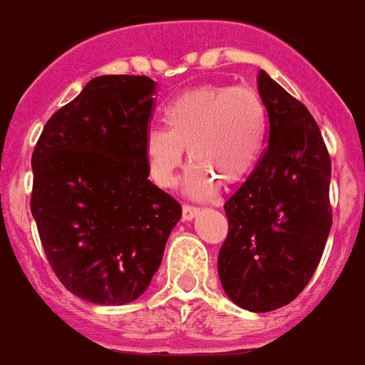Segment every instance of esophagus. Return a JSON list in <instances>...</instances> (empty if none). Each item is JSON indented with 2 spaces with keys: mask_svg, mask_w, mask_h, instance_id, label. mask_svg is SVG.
Instances as JSON below:
<instances>
[{
  "mask_svg": "<svg viewBox=\"0 0 365 365\" xmlns=\"http://www.w3.org/2000/svg\"><path fill=\"white\" fill-rule=\"evenodd\" d=\"M197 212H200V209H197V207L182 205V218H185V220H192V218H196Z\"/></svg>",
  "mask_w": 365,
  "mask_h": 365,
  "instance_id": "1",
  "label": "esophagus"
}]
</instances>
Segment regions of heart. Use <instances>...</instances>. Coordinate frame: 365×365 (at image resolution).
<instances>
[{"mask_svg": "<svg viewBox=\"0 0 365 365\" xmlns=\"http://www.w3.org/2000/svg\"><path fill=\"white\" fill-rule=\"evenodd\" d=\"M164 122L168 130H150L145 137L150 179L162 188L175 186L188 148L194 165L186 175V194L209 200L220 182L237 185L252 173L264 147L267 110L250 86L205 84L169 101Z\"/></svg>", "mask_w": 365, "mask_h": 365, "instance_id": "heart-1", "label": "heart"}]
</instances>
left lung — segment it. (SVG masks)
<instances>
[{"label":"left lung","instance_id":"1","mask_svg":"<svg viewBox=\"0 0 365 365\" xmlns=\"http://www.w3.org/2000/svg\"><path fill=\"white\" fill-rule=\"evenodd\" d=\"M269 137L255 171L224 205L218 277L235 305L267 313L311 281L331 228V162L307 107L260 69Z\"/></svg>","mask_w":365,"mask_h":365}]
</instances>
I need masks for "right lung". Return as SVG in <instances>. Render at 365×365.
Here are the masks:
<instances>
[{
	"label": "right lung",
	"mask_w": 365,
	"mask_h": 365,
	"mask_svg": "<svg viewBox=\"0 0 365 365\" xmlns=\"http://www.w3.org/2000/svg\"><path fill=\"white\" fill-rule=\"evenodd\" d=\"M154 90L148 77L92 78L48 118L31 156V215L48 264L96 305H126L147 290L182 215L148 180Z\"/></svg>",
	"instance_id": "add662e5"
}]
</instances>
